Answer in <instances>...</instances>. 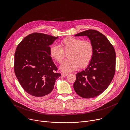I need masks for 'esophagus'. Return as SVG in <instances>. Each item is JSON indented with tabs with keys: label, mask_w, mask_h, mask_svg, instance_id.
Returning <instances> with one entry per match:
<instances>
[{
	"label": "esophagus",
	"mask_w": 130,
	"mask_h": 130,
	"mask_svg": "<svg viewBox=\"0 0 130 130\" xmlns=\"http://www.w3.org/2000/svg\"><path fill=\"white\" fill-rule=\"evenodd\" d=\"M68 75V73H62V77H66Z\"/></svg>",
	"instance_id": "esophagus-1"
}]
</instances>
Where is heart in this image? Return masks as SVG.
I'll return each mask as SVG.
<instances>
[{"mask_svg":"<svg viewBox=\"0 0 130 130\" xmlns=\"http://www.w3.org/2000/svg\"><path fill=\"white\" fill-rule=\"evenodd\" d=\"M59 46L53 45L49 50L50 56L58 63H61L64 52L67 53V59L61 65L60 68L64 72L75 70L80 66L84 68L90 62L94 54V46L89 40H82L73 36L62 40Z\"/></svg>","mask_w":130,"mask_h":130,"instance_id":"heart-1","label":"heart"}]
</instances>
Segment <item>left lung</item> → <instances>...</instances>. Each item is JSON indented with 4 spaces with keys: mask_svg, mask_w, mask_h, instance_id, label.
Returning a JSON list of instances; mask_svg holds the SVG:
<instances>
[{
    "mask_svg": "<svg viewBox=\"0 0 130 130\" xmlns=\"http://www.w3.org/2000/svg\"><path fill=\"white\" fill-rule=\"evenodd\" d=\"M86 36L94 46V54L87 67L76 74L73 88L84 98H95L108 87L115 72L116 53L106 37L95 30H88L75 36Z\"/></svg>",
    "mask_w": 130,
    "mask_h": 130,
    "instance_id": "left-lung-1",
    "label": "left lung"
}]
</instances>
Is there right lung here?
I'll return each instance as SVG.
<instances>
[{"instance_id": "1", "label": "right lung", "mask_w": 130, "mask_h": 130, "mask_svg": "<svg viewBox=\"0 0 130 130\" xmlns=\"http://www.w3.org/2000/svg\"><path fill=\"white\" fill-rule=\"evenodd\" d=\"M58 38L41 33L27 36L18 45L14 55V72L18 82L35 98H46L61 76L51 57L49 46Z\"/></svg>"}]
</instances>
